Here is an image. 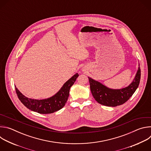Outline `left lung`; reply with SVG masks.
<instances>
[{"label":"left lung","mask_w":151,"mask_h":151,"mask_svg":"<svg viewBox=\"0 0 151 151\" xmlns=\"http://www.w3.org/2000/svg\"><path fill=\"white\" fill-rule=\"evenodd\" d=\"M141 72L140 66L133 81L128 87L114 90L107 88L100 82L88 77L90 90L94 99L100 104L111 107H115L125 103L130 99L139 87Z\"/></svg>","instance_id":"1"}]
</instances>
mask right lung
<instances>
[{
    "label": "right lung",
    "instance_id": "right-lung-1",
    "mask_svg": "<svg viewBox=\"0 0 151 151\" xmlns=\"http://www.w3.org/2000/svg\"><path fill=\"white\" fill-rule=\"evenodd\" d=\"M78 76V73L74 75L63 85L58 93L48 99L36 100L27 98L15 87L16 93L21 102L29 109L41 114H52L59 111L65 105L69 96L70 88Z\"/></svg>",
    "mask_w": 151,
    "mask_h": 151
}]
</instances>
